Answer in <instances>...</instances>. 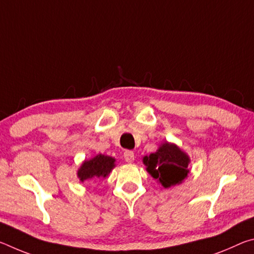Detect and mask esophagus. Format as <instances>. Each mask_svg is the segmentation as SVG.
<instances>
[{
	"label": "esophagus",
	"mask_w": 254,
	"mask_h": 254,
	"mask_svg": "<svg viewBox=\"0 0 254 254\" xmlns=\"http://www.w3.org/2000/svg\"><path fill=\"white\" fill-rule=\"evenodd\" d=\"M124 159H126L127 162H132L134 160V152L132 150H126L124 151Z\"/></svg>",
	"instance_id": "34e87169"
}]
</instances>
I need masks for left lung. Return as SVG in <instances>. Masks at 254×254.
Segmentation results:
<instances>
[{"label": "left lung", "instance_id": "8db88e82", "mask_svg": "<svg viewBox=\"0 0 254 254\" xmlns=\"http://www.w3.org/2000/svg\"><path fill=\"white\" fill-rule=\"evenodd\" d=\"M147 170L165 188L180 184L187 177L189 158L177 145L163 143L157 152L143 158Z\"/></svg>", "mask_w": 254, "mask_h": 254}]
</instances>
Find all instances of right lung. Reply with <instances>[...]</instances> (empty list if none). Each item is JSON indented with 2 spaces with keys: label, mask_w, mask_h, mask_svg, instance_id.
I'll use <instances>...</instances> for the list:
<instances>
[{
  "label": "right lung",
  "mask_w": 254,
  "mask_h": 254,
  "mask_svg": "<svg viewBox=\"0 0 254 254\" xmlns=\"http://www.w3.org/2000/svg\"><path fill=\"white\" fill-rule=\"evenodd\" d=\"M114 159L104 154H98L95 158L91 160L85 161L81 165L80 169L78 170V177L81 182L92 179L94 177H106L110 174V171L113 169Z\"/></svg>",
  "instance_id": "obj_1"
}]
</instances>
